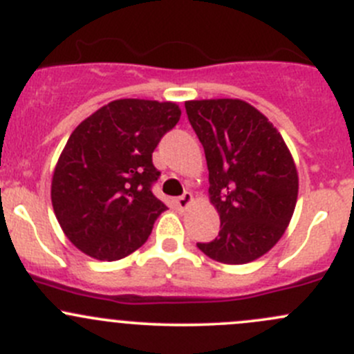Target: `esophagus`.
Instances as JSON below:
<instances>
[{
  "mask_svg": "<svg viewBox=\"0 0 354 354\" xmlns=\"http://www.w3.org/2000/svg\"><path fill=\"white\" fill-rule=\"evenodd\" d=\"M192 202H194V195H192L190 192H185V194L176 200V205L180 207L181 210H185V209H188V207H190Z\"/></svg>",
  "mask_w": 354,
  "mask_h": 354,
  "instance_id": "1",
  "label": "esophagus"
}]
</instances>
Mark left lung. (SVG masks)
<instances>
[{
  "label": "left lung",
  "mask_w": 354,
  "mask_h": 354,
  "mask_svg": "<svg viewBox=\"0 0 354 354\" xmlns=\"http://www.w3.org/2000/svg\"><path fill=\"white\" fill-rule=\"evenodd\" d=\"M202 142L216 240L197 246L221 263H248L283 238L298 198V169L277 128L241 99L187 101Z\"/></svg>",
  "instance_id": "1"
}]
</instances>
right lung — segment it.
Returning <instances> with one entry per match:
<instances>
[{
  "instance_id": "1",
  "label": "right lung",
  "mask_w": 354,
  "mask_h": 354,
  "mask_svg": "<svg viewBox=\"0 0 354 354\" xmlns=\"http://www.w3.org/2000/svg\"><path fill=\"white\" fill-rule=\"evenodd\" d=\"M176 102L116 99L68 138L51 180V202L68 240L95 260H120L147 241L167 209L151 192L152 152L180 121Z\"/></svg>"
}]
</instances>
